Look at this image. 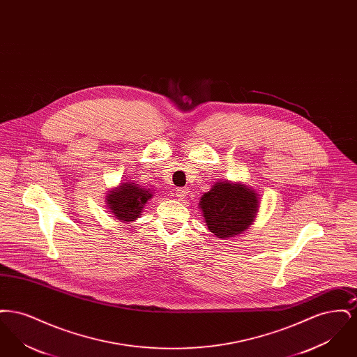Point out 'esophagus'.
Here are the masks:
<instances>
[{
	"label": "esophagus",
	"mask_w": 357,
	"mask_h": 357,
	"mask_svg": "<svg viewBox=\"0 0 357 357\" xmlns=\"http://www.w3.org/2000/svg\"><path fill=\"white\" fill-rule=\"evenodd\" d=\"M187 194H188V188H187V187H181V188L176 190V197H178V199H185Z\"/></svg>",
	"instance_id": "34e87169"
}]
</instances>
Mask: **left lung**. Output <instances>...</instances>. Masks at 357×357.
Segmentation results:
<instances>
[{
	"label": "left lung",
	"mask_w": 357,
	"mask_h": 357,
	"mask_svg": "<svg viewBox=\"0 0 357 357\" xmlns=\"http://www.w3.org/2000/svg\"><path fill=\"white\" fill-rule=\"evenodd\" d=\"M199 208L211 233L222 239L234 237L248 230L255 222L258 194L242 183L222 181L204 192Z\"/></svg>",
	"instance_id": "8db88e82"
}]
</instances>
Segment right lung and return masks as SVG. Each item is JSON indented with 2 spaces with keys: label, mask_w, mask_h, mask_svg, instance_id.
Here are the masks:
<instances>
[{
  "label": "right lung",
  "mask_w": 357,
  "mask_h": 357,
  "mask_svg": "<svg viewBox=\"0 0 357 357\" xmlns=\"http://www.w3.org/2000/svg\"><path fill=\"white\" fill-rule=\"evenodd\" d=\"M151 198L153 191L150 188L139 186L134 182H124L107 194L105 202L116 221L127 223L142 215L144 204Z\"/></svg>",
  "instance_id": "right-lung-1"
}]
</instances>
